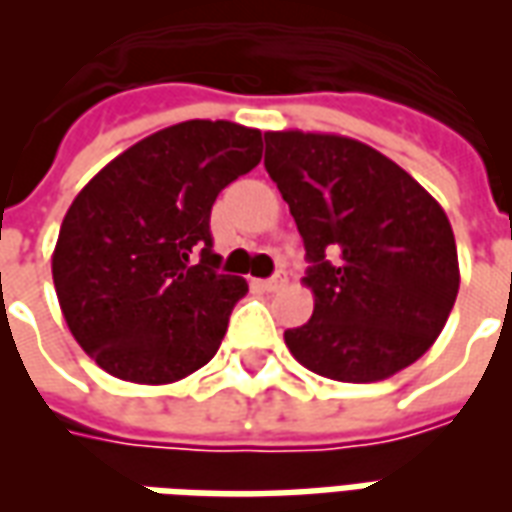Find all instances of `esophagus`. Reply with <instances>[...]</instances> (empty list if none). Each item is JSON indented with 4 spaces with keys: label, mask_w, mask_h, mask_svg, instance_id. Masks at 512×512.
Masks as SVG:
<instances>
[{
    "label": "esophagus",
    "mask_w": 512,
    "mask_h": 512,
    "mask_svg": "<svg viewBox=\"0 0 512 512\" xmlns=\"http://www.w3.org/2000/svg\"><path fill=\"white\" fill-rule=\"evenodd\" d=\"M282 285H285V277H282V274H277V277H271V279H263V282H260V288L263 290H277V288H282Z\"/></svg>",
    "instance_id": "obj_1"
}]
</instances>
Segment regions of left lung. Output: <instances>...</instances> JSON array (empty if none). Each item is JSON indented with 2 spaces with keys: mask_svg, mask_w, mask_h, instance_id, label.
<instances>
[{
  "mask_svg": "<svg viewBox=\"0 0 512 512\" xmlns=\"http://www.w3.org/2000/svg\"><path fill=\"white\" fill-rule=\"evenodd\" d=\"M266 169L290 205L304 249L312 318L285 332L301 365L370 384L436 343L461 285L441 205L406 169L337 134L266 131Z\"/></svg>",
  "mask_w": 512,
  "mask_h": 512,
  "instance_id": "obj_1",
  "label": "left lung"
}]
</instances>
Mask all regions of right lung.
Returning <instances> with one entry per match:
<instances>
[{"mask_svg":"<svg viewBox=\"0 0 512 512\" xmlns=\"http://www.w3.org/2000/svg\"><path fill=\"white\" fill-rule=\"evenodd\" d=\"M260 156L257 128L186 120L128 147L76 194L51 277L76 343L109 376L172 384L219 351L249 288L216 271L211 208Z\"/></svg>","mask_w":512,"mask_h":512,"instance_id":"right-lung-1","label":"right lung"}]
</instances>
